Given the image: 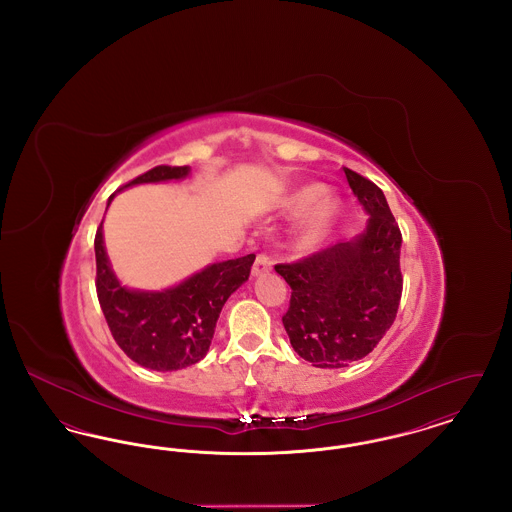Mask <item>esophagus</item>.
<instances>
[{
    "instance_id": "1",
    "label": "esophagus",
    "mask_w": 512,
    "mask_h": 512,
    "mask_svg": "<svg viewBox=\"0 0 512 512\" xmlns=\"http://www.w3.org/2000/svg\"><path fill=\"white\" fill-rule=\"evenodd\" d=\"M270 268H272L270 257L265 255V253H259L257 259H255V263H253V267H251V274H253V276H261V274L268 272Z\"/></svg>"
}]
</instances>
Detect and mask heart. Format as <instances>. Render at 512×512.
<instances>
[{"label":"heart","instance_id":"1","mask_svg":"<svg viewBox=\"0 0 512 512\" xmlns=\"http://www.w3.org/2000/svg\"><path fill=\"white\" fill-rule=\"evenodd\" d=\"M322 186H307L290 195L282 207L286 211H303V219L295 232V244L299 247H315L320 244L340 217L341 201L336 195L325 194Z\"/></svg>","mask_w":512,"mask_h":512}]
</instances>
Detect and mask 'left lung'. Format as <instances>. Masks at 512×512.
<instances>
[{"mask_svg": "<svg viewBox=\"0 0 512 512\" xmlns=\"http://www.w3.org/2000/svg\"><path fill=\"white\" fill-rule=\"evenodd\" d=\"M343 172L370 215L365 232L274 267L292 288L282 317L290 343L318 368H341L366 357L390 330L403 292L401 230L384 192L351 169Z\"/></svg>", "mask_w": 512, "mask_h": 512, "instance_id": "8db88e82", "label": "left lung"}]
</instances>
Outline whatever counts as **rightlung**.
Returning a JSON list of instances; mask_svg holds the SVG:
<instances>
[{
    "mask_svg": "<svg viewBox=\"0 0 512 512\" xmlns=\"http://www.w3.org/2000/svg\"><path fill=\"white\" fill-rule=\"evenodd\" d=\"M188 174L190 167L159 165L121 190L134 184L182 180ZM115 194L109 197L107 207ZM101 224L94 240L96 290L117 345L134 363L159 372L180 370L201 361L209 351L226 299L249 278L255 255L213 263L163 292L128 290L111 270Z\"/></svg>",
    "mask_w": 512,
    "mask_h": 512,
    "instance_id": "obj_1",
    "label": "right lung"
}]
</instances>
